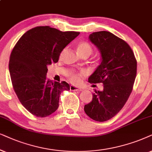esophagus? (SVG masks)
I'll use <instances>...</instances> for the list:
<instances>
[{
	"instance_id": "esophagus-1",
	"label": "esophagus",
	"mask_w": 152,
	"mask_h": 152,
	"mask_svg": "<svg viewBox=\"0 0 152 152\" xmlns=\"http://www.w3.org/2000/svg\"><path fill=\"white\" fill-rule=\"evenodd\" d=\"M70 90L72 91H82L83 89L78 88V87H76L74 86H70Z\"/></svg>"
}]
</instances>
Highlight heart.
<instances>
[{
    "instance_id": "obj_1",
    "label": "heart",
    "mask_w": 152,
    "mask_h": 152,
    "mask_svg": "<svg viewBox=\"0 0 152 152\" xmlns=\"http://www.w3.org/2000/svg\"><path fill=\"white\" fill-rule=\"evenodd\" d=\"M77 52L81 56H90L92 53L93 49L92 46L88 42L83 41L78 43L77 45ZM84 72H71L68 74L67 76L70 82L74 85H79L82 82V78L84 76Z\"/></svg>"
}]
</instances>
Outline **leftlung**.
Segmentation results:
<instances>
[{
  "mask_svg": "<svg viewBox=\"0 0 152 152\" xmlns=\"http://www.w3.org/2000/svg\"><path fill=\"white\" fill-rule=\"evenodd\" d=\"M89 38L99 50L102 60L88 81L102 83L104 90H94L84 110L92 120L105 122L120 112L128 100L136 77L137 60L130 46L110 32H92Z\"/></svg>",
  "mask_w": 152,
  "mask_h": 152,
  "instance_id": "left-lung-1",
  "label": "left lung"
}]
</instances>
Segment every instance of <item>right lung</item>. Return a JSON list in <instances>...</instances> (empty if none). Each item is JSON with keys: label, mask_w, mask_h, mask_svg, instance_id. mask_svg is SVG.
I'll use <instances>...</instances> for the list:
<instances>
[{"label": "right lung", "mask_w": 152, "mask_h": 152, "mask_svg": "<svg viewBox=\"0 0 152 152\" xmlns=\"http://www.w3.org/2000/svg\"><path fill=\"white\" fill-rule=\"evenodd\" d=\"M79 34L37 26L24 33L12 50L9 70L14 90L24 108L35 116L53 113L61 92L70 90L65 81L46 80L47 66L58 62L62 50Z\"/></svg>", "instance_id": "1"}]
</instances>
